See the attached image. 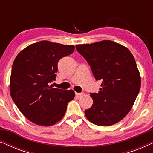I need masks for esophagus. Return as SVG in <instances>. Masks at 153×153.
I'll use <instances>...</instances> for the list:
<instances>
[{"label": "esophagus", "mask_w": 153, "mask_h": 153, "mask_svg": "<svg viewBox=\"0 0 153 153\" xmlns=\"http://www.w3.org/2000/svg\"><path fill=\"white\" fill-rule=\"evenodd\" d=\"M75 94H76V96L77 97H80L82 95H84V93H75Z\"/></svg>", "instance_id": "34e87169"}]
</instances>
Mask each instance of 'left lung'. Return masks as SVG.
Listing matches in <instances>:
<instances>
[{
  "instance_id": "obj_1",
  "label": "left lung",
  "mask_w": 153,
  "mask_h": 153,
  "mask_svg": "<svg viewBox=\"0 0 153 153\" xmlns=\"http://www.w3.org/2000/svg\"><path fill=\"white\" fill-rule=\"evenodd\" d=\"M91 66L98 93H90L93 104L85 111L89 121L99 126L118 123L129 112L141 88V76L135 59L127 47L111 40L76 46Z\"/></svg>"
}]
</instances>
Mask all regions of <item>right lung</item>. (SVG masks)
Returning <instances> with one entry per match:
<instances>
[{
	"instance_id": "obj_1",
	"label": "right lung",
	"mask_w": 153,
	"mask_h": 153,
	"mask_svg": "<svg viewBox=\"0 0 153 153\" xmlns=\"http://www.w3.org/2000/svg\"><path fill=\"white\" fill-rule=\"evenodd\" d=\"M74 50V45L43 40L28 46L14 59L10 76L11 97L23 115L35 124H56L74 99L72 90L49 85L56 80L59 60Z\"/></svg>"
}]
</instances>
